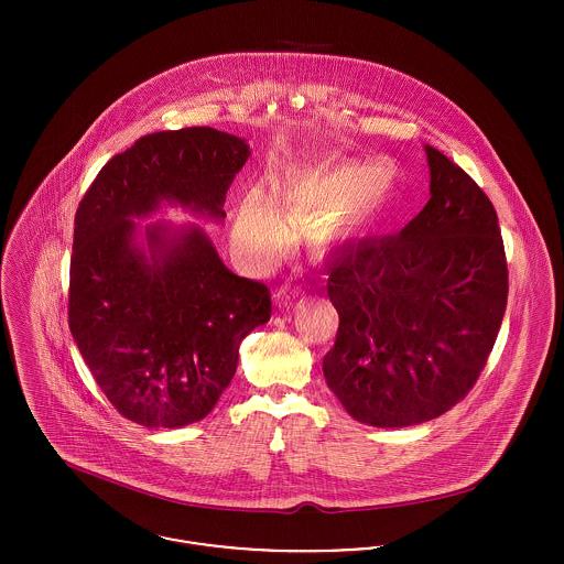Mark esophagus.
<instances>
[{
	"instance_id": "obj_1",
	"label": "esophagus",
	"mask_w": 564,
	"mask_h": 564,
	"mask_svg": "<svg viewBox=\"0 0 564 564\" xmlns=\"http://www.w3.org/2000/svg\"><path fill=\"white\" fill-rule=\"evenodd\" d=\"M300 295V289H291L289 284H282L278 291H275V302L280 304V306H286V304H291V300H295Z\"/></svg>"
}]
</instances>
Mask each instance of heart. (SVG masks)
Returning a JSON list of instances; mask_svg holds the SVG:
<instances>
[{"label":"heart","mask_w":564,"mask_h":564,"mask_svg":"<svg viewBox=\"0 0 564 564\" xmlns=\"http://www.w3.org/2000/svg\"><path fill=\"white\" fill-rule=\"evenodd\" d=\"M395 182L389 162L343 166L325 175H295L278 188V210L269 199L253 193L245 199L237 235L258 260H271L282 249L289 232H304L315 225L317 241L329 247L349 245L365 235L369 217L384 202Z\"/></svg>","instance_id":"b5f03b06"}]
</instances>
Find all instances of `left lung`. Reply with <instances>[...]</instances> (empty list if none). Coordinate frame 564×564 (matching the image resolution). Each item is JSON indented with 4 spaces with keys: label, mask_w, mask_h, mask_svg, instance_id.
<instances>
[{
    "label": "left lung",
    "mask_w": 564,
    "mask_h": 564,
    "mask_svg": "<svg viewBox=\"0 0 564 564\" xmlns=\"http://www.w3.org/2000/svg\"><path fill=\"white\" fill-rule=\"evenodd\" d=\"M430 199L400 235L327 262L338 313L323 356L329 391L358 421L405 427L465 400L508 302L497 213L476 180L425 145Z\"/></svg>",
    "instance_id": "obj_1"
}]
</instances>
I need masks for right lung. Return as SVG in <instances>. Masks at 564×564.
<instances>
[{
	"mask_svg": "<svg viewBox=\"0 0 564 564\" xmlns=\"http://www.w3.org/2000/svg\"><path fill=\"white\" fill-rule=\"evenodd\" d=\"M247 143L215 128L141 137L101 166L76 210L69 327L90 376L126 419L182 427L230 387L242 338L271 317V291L235 275L199 228H148L132 217L175 202L224 219Z\"/></svg>",
	"mask_w": 564,
	"mask_h": 564,
	"instance_id": "right-lung-1",
	"label": "right lung"
}]
</instances>
